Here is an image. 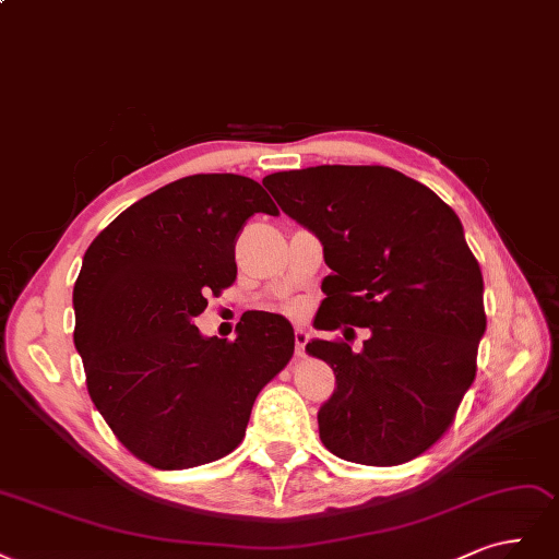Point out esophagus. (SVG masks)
I'll return each mask as SVG.
<instances>
[{
  "label": "esophagus",
  "instance_id": "34e87169",
  "mask_svg": "<svg viewBox=\"0 0 559 559\" xmlns=\"http://www.w3.org/2000/svg\"><path fill=\"white\" fill-rule=\"evenodd\" d=\"M306 341H309V332H306V328L297 325L295 328V353H297V357H304Z\"/></svg>",
  "mask_w": 559,
  "mask_h": 559
}]
</instances>
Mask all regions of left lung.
Returning a JSON list of instances; mask_svg holds the SVG:
<instances>
[{
	"label": "left lung",
	"mask_w": 559,
	"mask_h": 559,
	"mask_svg": "<svg viewBox=\"0 0 559 559\" xmlns=\"http://www.w3.org/2000/svg\"><path fill=\"white\" fill-rule=\"evenodd\" d=\"M262 183L316 234L332 269L313 328L371 332L359 353L344 341L306 344L336 376L318 411L322 443L371 466L418 457L453 423L485 334L483 276L460 218L390 167L320 165Z\"/></svg>",
	"instance_id": "left-lung-1"
}]
</instances>
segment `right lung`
Here are the masks:
<instances>
[{
  "label": "right lung",
  "mask_w": 559,
  "mask_h": 559,
  "mask_svg": "<svg viewBox=\"0 0 559 559\" xmlns=\"http://www.w3.org/2000/svg\"><path fill=\"white\" fill-rule=\"evenodd\" d=\"M253 213H278L253 178L186 176L124 209L83 255L74 344L87 392L155 469L231 453L260 390L295 353L290 320L276 313H243L234 341L194 328L206 295L237 278L234 239Z\"/></svg>",
  "instance_id": "right-lung-1"
}]
</instances>
